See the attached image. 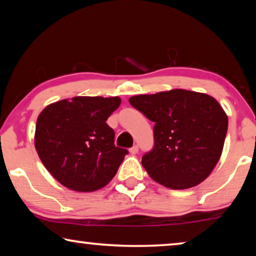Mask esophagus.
<instances>
[{
  "instance_id": "1",
  "label": "esophagus",
  "mask_w": 256,
  "mask_h": 256,
  "mask_svg": "<svg viewBox=\"0 0 256 256\" xmlns=\"http://www.w3.org/2000/svg\"><path fill=\"white\" fill-rule=\"evenodd\" d=\"M139 152V147L138 146H133V147H131L130 148V152H131V154H136V152Z\"/></svg>"
}]
</instances>
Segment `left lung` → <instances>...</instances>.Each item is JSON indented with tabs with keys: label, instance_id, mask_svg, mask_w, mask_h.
<instances>
[{
	"label": "left lung",
	"instance_id": "obj_1",
	"mask_svg": "<svg viewBox=\"0 0 256 256\" xmlns=\"http://www.w3.org/2000/svg\"><path fill=\"white\" fill-rule=\"evenodd\" d=\"M128 101L155 123L154 148L141 160L152 179L168 188L185 190L212 174L228 131V116L217 100L176 88Z\"/></svg>",
	"mask_w": 256,
	"mask_h": 256
}]
</instances>
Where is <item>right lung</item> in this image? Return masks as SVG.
Masks as SVG:
<instances>
[{
	"label": "right lung",
	"mask_w": 256,
	"mask_h": 256,
	"mask_svg": "<svg viewBox=\"0 0 256 256\" xmlns=\"http://www.w3.org/2000/svg\"><path fill=\"white\" fill-rule=\"evenodd\" d=\"M120 102L118 96H76L54 102L40 112L36 150L63 186L93 192L115 176L128 152L115 146V132L106 122Z\"/></svg>",
	"instance_id": "1"
}]
</instances>
